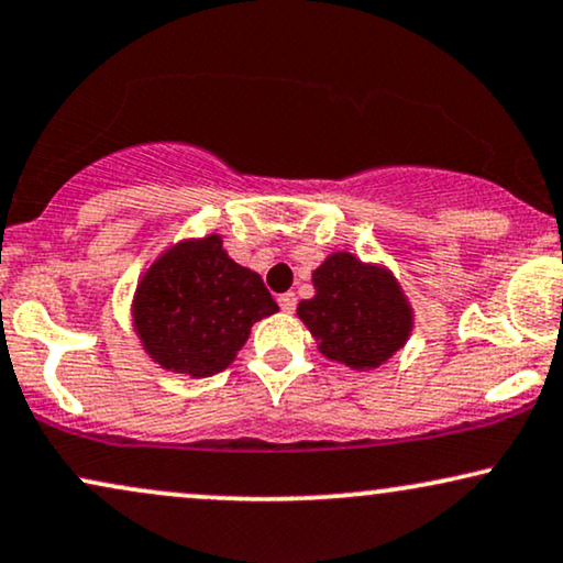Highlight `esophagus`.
<instances>
[{
    "label": "esophagus",
    "instance_id": "esophagus-1",
    "mask_svg": "<svg viewBox=\"0 0 563 563\" xmlns=\"http://www.w3.org/2000/svg\"><path fill=\"white\" fill-rule=\"evenodd\" d=\"M279 308L284 312H295V308H297L295 291H284V295H279Z\"/></svg>",
    "mask_w": 563,
    "mask_h": 563
}]
</instances>
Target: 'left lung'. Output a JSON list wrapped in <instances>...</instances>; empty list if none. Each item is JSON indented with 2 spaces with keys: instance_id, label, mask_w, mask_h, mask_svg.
I'll list each match as a JSON object with an SVG mask.
<instances>
[{
  "instance_id": "1",
  "label": "left lung",
  "mask_w": 563,
  "mask_h": 563,
  "mask_svg": "<svg viewBox=\"0 0 563 563\" xmlns=\"http://www.w3.org/2000/svg\"><path fill=\"white\" fill-rule=\"evenodd\" d=\"M312 287L316 297L302 299L297 316L325 360L356 372L375 369L413 331V310L390 268L339 251L312 272Z\"/></svg>"
}]
</instances>
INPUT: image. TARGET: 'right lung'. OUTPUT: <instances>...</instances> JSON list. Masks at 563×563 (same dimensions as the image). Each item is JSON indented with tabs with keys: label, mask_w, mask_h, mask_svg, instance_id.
<instances>
[{
	"label": "right lung",
	"mask_w": 563,
	"mask_h": 563,
	"mask_svg": "<svg viewBox=\"0 0 563 563\" xmlns=\"http://www.w3.org/2000/svg\"><path fill=\"white\" fill-rule=\"evenodd\" d=\"M276 310L264 279L235 264L214 232L159 253L131 302L134 331L150 360L191 377L228 369L255 320Z\"/></svg>",
	"instance_id": "add662e5"
}]
</instances>
